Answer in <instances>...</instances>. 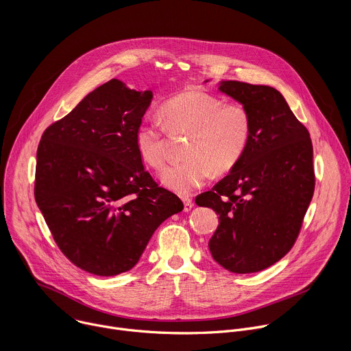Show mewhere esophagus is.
<instances>
[{"label":"esophagus","instance_id":"34e87169","mask_svg":"<svg viewBox=\"0 0 351 351\" xmlns=\"http://www.w3.org/2000/svg\"><path fill=\"white\" fill-rule=\"evenodd\" d=\"M183 210H184V213H189L193 207H194V203H193V199L191 198H189V197H184L183 198Z\"/></svg>","mask_w":351,"mask_h":351}]
</instances>
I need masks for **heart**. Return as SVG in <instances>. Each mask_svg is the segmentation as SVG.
Returning a JSON list of instances; mask_svg holds the SVG:
<instances>
[{"mask_svg":"<svg viewBox=\"0 0 351 351\" xmlns=\"http://www.w3.org/2000/svg\"><path fill=\"white\" fill-rule=\"evenodd\" d=\"M161 120L143 119L134 132L140 160L160 171L167 162V132L189 134L183 161L168 167L162 183L178 194H189L203 186L213 171H232L243 158L253 133V118L240 103H225L204 90H190L161 106Z\"/></svg>","mask_w":351,"mask_h":351,"instance_id":"heart-1","label":"heart"}]
</instances>
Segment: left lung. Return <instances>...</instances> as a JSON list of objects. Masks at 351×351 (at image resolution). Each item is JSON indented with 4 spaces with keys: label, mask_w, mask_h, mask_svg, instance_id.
I'll list each match as a JSON object with an SVG mask.
<instances>
[{
    "label": "left lung",
    "mask_w": 351,
    "mask_h": 351,
    "mask_svg": "<svg viewBox=\"0 0 351 351\" xmlns=\"http://www.w3.org/2000/svg\"><path fill=\"white\" fill-rule=\"evenodd\" d=\"M219 90L245 106L253 133L240 162L195 204L219 225L208 247L234 274L263 271L294 245L315 189L313 141L274 87L225 80Z\"/></svg>",
    "instance_id": "left-lung-1"
}]
</instances>
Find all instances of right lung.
Returning <instances> with one entry per match:
<instances>
[{
  "mask_svg": "<svg viewBox=\"0 0 351 351\" xmlns=\"http://www.w3.org/2000/svg\"><path fill=\"white\" fill-rule=\"evenodd\" d=\"M152 98L112 79L41 136L36 203L62 254L88 274L132 269L156 229L183 210L144 169L134 145Z\"/></svg>",
  "mask_w": 351,
  "mask_h": 351,
  "instance_id": "1",
  "label": "right lung"
}]
</instances>
